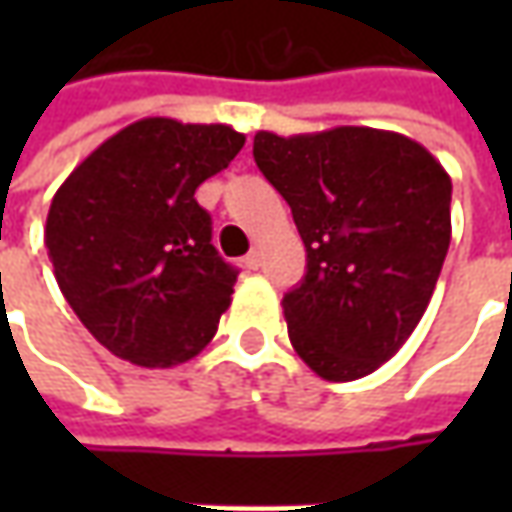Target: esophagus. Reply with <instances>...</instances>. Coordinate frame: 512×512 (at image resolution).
I'll use <instances>...</instances> for the list:
<instances>
[{
    "label": "esophagus",
    "instance_id": "esophagus-1",
    "mask_svg": "<svg viewBox=\"0 0 512 512\" xmlns=\"http://www.w3.org/2000/svg\"><path fill=\"white\" fill-rule=\"evenodd\" d=\"M245 267L247 270H259L262 267V253L259 250H250L245 256Z\"/></svg>",
    "mask_w": 512,
    "mask_h": 512
}]
</instances>
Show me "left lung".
<instances>
[{
  "mask_svg": "<svg viewBox=\"0 0 512 512\" xmlns=\"http://www.w3.org/2000/svg\"><path fill=\"white\" fill-rule=\"evenodd\" d=\"M253 159L293 210L307 247L302 285L282 299L299 359L353 382L399 353L422 322L450 247V176L402 133L259 130Z\"/></svg>",
  "mask_w": 512,
  "mask_h": 512,
  "instance_id": "8db88e82",
  "label": "left lung"
}]
</instances>
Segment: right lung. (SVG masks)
<instances>
[{"instance_id":"add662e5","label":"right lung","mask_w":512,"mask_h":512,"mask_svg":"<svg viewBox=\"0 0 512 512\" xmlns=\"http://www.w3.org/2000/svg\"><path fill=\"white\" fill-rule=\"evenodd\" d=\"M242 145L230 125L148 116L105 139L56 190L45 225L53 276L113 356L173 367L213 339L236 270L210 245L196 187Z\"/></svg>"}]
</instances>
